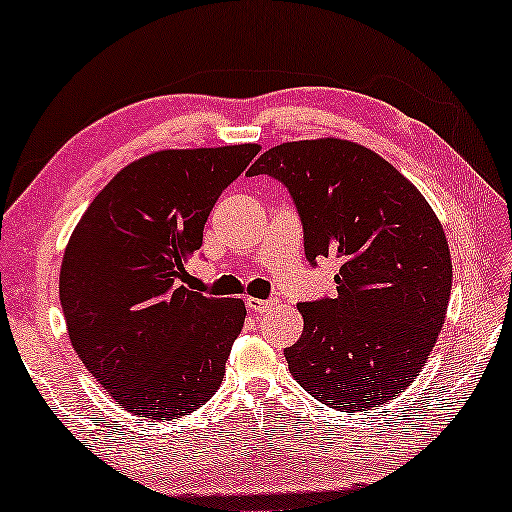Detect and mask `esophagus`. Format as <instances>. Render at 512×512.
<instances>
[{
    "label": "esophagus",
    "instance_id": "obj_1",
    "mask_svg": "<svg viewBox=\"0 0 512 512\" xmlns=\"http://www.w3.org/2000/svg\"><path fill=\"white\" fill-rule=\"evenodd\" d=\"M246 305H248V310L253 312V314H264V312H269L271 307L275 305V300H262V298H248L246 300Z\"/></svg>",
    "mask_w": 512,
    "mask_h": 512
}]
</instances>
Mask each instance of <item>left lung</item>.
I'll return each mask as SVG.
<instances>
[{
    "instance_id": "obj_1",
    "label": "left lung",
    "mask_w": 512,
    "mask_h": 512,
    "mask_svg": "<svg viewBox=\"0 0 512 512\" xmlns=\"http://www.w3.org/2000/svg\"><path fill=\"white\" fill-rule=\"evenodd\" d=\"M287 186L305 257H335L337 296L298 303L291 376L337 410L378 408L419 376L451 296V255L426 198L389 161L342 139L266 150L248 177Z\"/></svg>"
}]
</instances>
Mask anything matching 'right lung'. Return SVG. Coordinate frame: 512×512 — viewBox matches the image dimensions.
<instances>
[{
    "mask_svg": "<svg viewBox=\"0 0 512 512\" xmlns=\"http://www.w3.org/2000/svg\"><path fill=\"white\" fill-rule=\"evenodd\" d=\"M257 152L243 143L148 154L97 193L72 232L59 278L70 342L132 415L184 417L221 387L246 305L184 287V264Z\"/></svg>",
    "mask_w": 512,
    "mask_h": 512,
    "instance_id": "right-lung-1",
    "label": "right lung"
}]
</instances>
